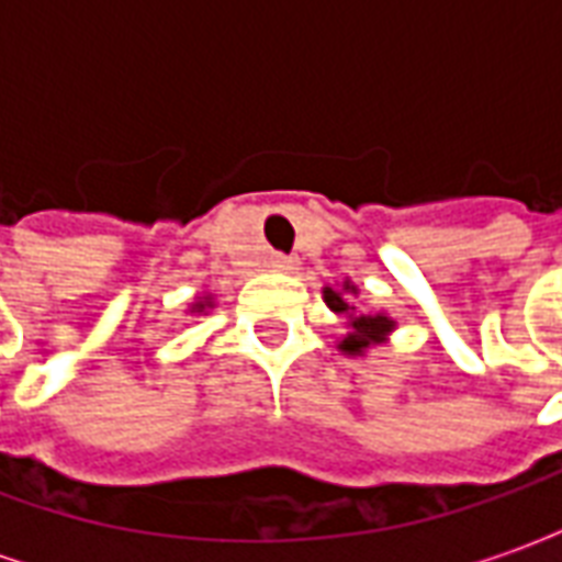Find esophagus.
<instances>
[{
    "label": "esophagus",
    "instance_id": "34e87169",
    "mask_svg": "<svg viewBox=\"0 0 562 562\" xmlns=\"http://www.w3.org/2000/svg\"><path fill=\"white\" fill-rule=\"evenodd\" d=\"M270 268L282 270V273H289V270L297 268V256H285V252H273L270 256Z\"/></svg>",
    "mask_w": 562,
    "mask_h": 562
}]
</instances>
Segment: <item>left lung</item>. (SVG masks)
<instances>
[{"label": "left lung", "mask_w": 562, "mask_h": 562, "mask_svg": "<svg viewBox=\"0 0 562 562\" xmlns=\"http://www.w3.org/2000/svg\"><path fill=\"white\" fill-rule=\"evenodd\" d=\"M346 289H352V285L346 282ZM325 304H328L334 313L349 316V325H352V334L340 342L342 352H349V355L364 352L367 346L379 342L382 340V334H389V330L394 328V322H391L389 316H382V313H376V316H358V313H355V306L349 304L340 292H334V289H325Z\"/></svg>", "instance_id": "8db88e82"}]
</instances>
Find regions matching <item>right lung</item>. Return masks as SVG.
<instances>
[{"mask_svg":"<svg viewBox=\"0 0 562 562\" xmlns=\"http://www.w3.org/2000/svg\"><path fill=\"white\" fill-rule=\"evenodd\" d=\"M204 306H207V304H195V310H198V313H201V310H204Z\"/></svg>","mask_w":562,"mask_h":562,"instance_id":"right-lung-1","label":"right lung"}]
</instances>
